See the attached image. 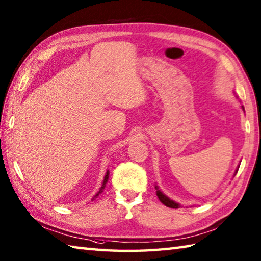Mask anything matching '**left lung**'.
Masks as SVG:
<instances>
[{"mask_svg":"<svg viewBox=\"0 0 261 261\" xmlns=\"http://www.w3.org/2000/svg\"><path fill=\"white\" fill-rule=\"evenodd\" d=\"M242 108V110L244 111V107L242 106L241 107ZM239 167H240V165L238 166V168H237V170H235V173H234V176L237 175V173H238V170H239ZM155 190H156V196H158L159 198V200L161 201L162 203H164L166 207H169V208H174V209H178V208H180V204L178 203V202H176V201H174V200H171L170 198H168V196H167L165 193H162L161 192V190H159V188H158V185L155 184Z\"/></svg>","mask_w":261,"mask_h":261,"instance_id":"left-lung-1","label":"left lung"}]
</instances>
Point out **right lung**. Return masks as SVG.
<instances>
[{
    "instance_id": "right-lung-1",
    "label": "right lung",
    "mask_w": 261,
    "mask_h": 261,
    "mask_svg": "<svg viewBox=\"0 0 261 261\" xmlns=\"http://www.w3.org/2000/svg\"><path fill=\"white\" fill-rule=\"evenodd\" d=\"M109 174H110V171L109 170H107V173H106V175H105V178H103V181H102V186L100 188V190H99V192H97V193L93 196V199H92V201L93 200H95L97 196H99L102 192H103V190L106 189V184L108 183V179H109Z\"/></svg>"
}]
</instances>
